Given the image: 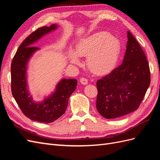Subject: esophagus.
Here are the masks:
<instances>
[{
    "label": "esophagus",
    "instance_id": "34e87169",
    "mask_svg": "<svg viewBox=\"0 0 160 160\" xmlns=\"http://www.w3.org/2000/svg\"><path fill=\"white\" fill-rule=\"evenodd\" d=\"M80 82H81V83L83 84V85H88V79H85V78H83V77H82V78H81Z\"/></svg>",
    "mask_w": 160,
    "mask_h": 160
}]
</instances>
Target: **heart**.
I'll return each instance as SVG.
<instances>
[{"label": "heart", "mask_w": 160, "mask_h": 160, "mask_svg": "<svg viewBox=\"0 0 160 160\" xmlns=\"http://www.w3.org/2000/svg\"><path fill=\"white\" fill-rule=\"evenodd\" d=\"M121 52L120 42L106 32H98L81 39L75 51L70 50L72 63H80L79 57H87V65L96 75H105L113 71L118 64Z\"/></svg>", "instance_id": "1"}]
</instances>
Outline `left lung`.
I'll return each instance as SVG.
<instances>
[{
    "label": "left lung",
    "instance_id": "1",
    "mask_svg": "<svg viewBox=\"0 0 160 160\" xmlns=\"http://www.w3.org/2000/svg\"><path fill=\"white\" fill-rule=\"evenodd\" d=\"M128 39L122 64L97 81L96 107L107 119L122 117L138 109L150 85L146 56L129 31Z\"/></svg>",
    "mask_w": 160,
    "mask_h": 160
}]
</instances>
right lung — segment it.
Returning a JSON list of instances; mask_svg holds the SVG:
<instances>
[{
    "label": "right lung",
    "mask_w": 160,
    "mask_h": 160,
    "mask_svg": "<svg viewBox=\"0 0 160 160\" xmlns=\"http://www.w3.org/2000/svg\"><path fill=\"white\" fill-rule=\"evenodd\" d=\"M57 28V24H52L50 27L38 28L31 34L19 46L11 63V91L13 98L28 118L45 123L53 122L65 113L69 97L77 85L75 79L62 78L58 82L54 91L40 101L33 99L28 89V63L33 55L40 50L39 48L32 46Z\"/></svg>",
    "instance_id": "obj_1"
}]
</instances>
